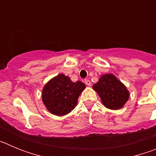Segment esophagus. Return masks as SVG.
Segmentation results:
<instances>
[{
    "instance_id": "esophagus-1",
    "label": "esophagus",
    "mask_w": 156,
    "mask_h": 156,
    "mask_svg": "<svg viewBox=\"0 0 156 156\" xmlns=\"http://www.w3.org/2000/svg\"><path fill=\"white\" fill-rule=\"evenodd\" d=\"M85 83H86V85H87V86H90V84H91V83H90V81L89 80H84Z\"/></svg>"
}]
</instances>
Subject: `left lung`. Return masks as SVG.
<instances>
[{
  "label": "left lung",
  "mask_w": 156,
  "mask_h": 156,
  "mask_svg": "<svg viewBox=\"0 0 156 156\" xmlns=\"http://www.w3.org/2000/svg\"><path fill=\"white\" fill-rule=\"evenodd\" d=\"M93 89L98 94L102 104L109 109L122 108L129 97L126 86L112 73L101 76L98 82L93 85Z\"/></svg>",
  "instance_id": "obj_1"
}]
</instances>
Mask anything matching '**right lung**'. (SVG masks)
<instances>
[{
  "mask_svg": "<svg viewBox=\"0 0 156 156\" xmlns=\"http://www.w3.org/2000/svg\"><path fill=\"white\" fill-rule=\"evenodd\" d=\"M85 87L83 83L73 82L69 77L61 73L45 84L42 90V101L53 115H66L74 109L78 98Z\"/></svg>",
  "mask_w": 156,
  "mask_h": 156,
  "instance_id": "1",
  "label": "right lung"
}]
</instances>
